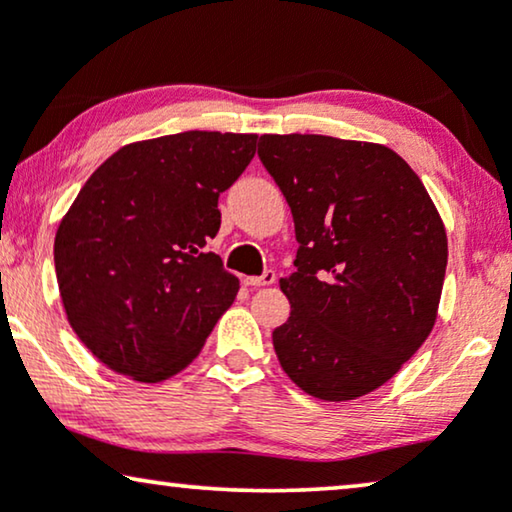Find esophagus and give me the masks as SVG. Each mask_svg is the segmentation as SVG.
Wrapping results in <instances>:
<instances>
[{
  "instance_id": "obj_1",
  "label": "esophagus",
  "mask_w": 512,
  "mask_h": 512,
  "mask_svg": "<svg viewBox=\"0 0 512 512\" xmlns=\"http://www.w3.org/2000/svg\"><path fill=\"white\" fill-rule=\"evenodd\" d=\"M275 279H277L275 272L268 270V272H263L261 277H244V284L247 286H270V284H275Z\"/></svg>"
}]
</instances>
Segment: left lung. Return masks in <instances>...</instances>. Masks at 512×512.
<instances>
[{
  "label": "left lung",
  "mask_w": 512,
  "mask_h": 512,
  "mask_svg": "<svg viewBox=\"0 0 512 512\" xmlns=\"http://www.w3.org/2000/svg\"><path fill=\"white\" fill-rule=\"evenodd\" d=\"M265 170L296 223L291 314L272 331L284 373L342 403L389 382L438 317L447 233L412 167L384 144L261 135Z\"/></svg>",
  "instance_id": "obj_1"
}]
</instances>
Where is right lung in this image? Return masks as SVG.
<instances>
[{
  "instance_id": "right-lung-1",
  "label": "right lung",
  "mask_w": 512,
  "mask_h": 512,
  "mask_svg": "<svg viewBox=\"0 0 512 512\" xmlns=\"http://www.w3.org/2000/svg\"><path fill=\"white\" fill-rule=\"evenodd\" d=\"M258 135L188 130L125 144L76 195L55 233V275L69 326L109 370L170 380L205 347L240 279L207 251L219 195Z\"/></svg>"
}]
</instances>
